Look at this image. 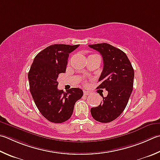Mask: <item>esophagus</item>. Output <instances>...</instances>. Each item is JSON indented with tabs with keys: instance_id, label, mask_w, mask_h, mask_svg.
I'll return each mask as SVG.
<instances>
[{
	"instance_id": "1",
	"label": "esophagus",
	"mask_w": 160,
	"mask_h": 160,
	"mask_svg": "<svg viewBox=\"0 0 160 160\" xmlns=\"http://www.w3.org/2000/svg\"><path fill=\"white\" fill-rule=\"evenodd\" d=\"M90 94V92H88V91H84V95H85V96H88V95H89Z\"/></svg>"
}]
</instances>
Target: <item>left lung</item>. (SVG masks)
Here are the masks:
<instances>
[{"mask_svg": "<svg viewBox=\"0 0 160 160\" xmlns=\"http://www.w3.org/2000/svg\"><path fill=\"white\" fill-rule=\"evenodd\" d=\"M98 51L103 61V68L97 88L106 89L107 97L98 107L91 108L95 120L107 123L118 118L124 111L132 94L134 71L128 57L120 49L108 43L89 45Z\"/></svg>", "mask_w": 160, "mask_h": 160, "instance_id": "8db88e82", "label": "left lung"}]
</instances>
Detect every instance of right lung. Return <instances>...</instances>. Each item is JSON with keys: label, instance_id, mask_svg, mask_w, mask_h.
<instances>
[{"label": "right lung", "instance_id": "add662e5", "mask_svg": "<svg viewBox=\"0 0 160 160\" xmlns=\"http://www.w3.org/2000/svg\"><path fill=\"white\" fill-rule=\"evenodd\" d=\"M79 45L55 44L38 54L31 66L28 78L30 92L40 113L48 120L62 123L71 117L75 102L82 97L80 88L64 92L58 89L57 81L66 72L69 54Z\"/></svg>", "mask_w": 160, "mask_h": 160}]
</instances>
